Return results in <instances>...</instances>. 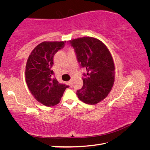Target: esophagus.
Wrapping results in <instances>:
<instances>
[{"mask_svg": "<svg viewBox=\"0 0 150 150\" xmlns=\"http://www.w3.org/2000/svg\"><path fill=\"white\" fill-rule=\"evenodd\" d=\"M69 85H70V87H72V80H71V81H69Z\"/></svg>", "mask_w": 150, "mask_h": 150, "instance_id": "obj_1", "label": "esophagus"}]
</instances>
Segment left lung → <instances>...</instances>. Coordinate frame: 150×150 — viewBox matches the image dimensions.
Masks as SVG:
<instances>
[{
	"label": "left lung",
	"instance_id": "left-lung-1",
	"mask_svg": "<svg viewBox=\"0 0 150 150\" xmlns=\"http://www.w3.org/2000/svg\"><path fill=\"white\" fill-rule=\"evenodd\" d=\"M74 48L81 67L86 73L83 86L77 91L79 100L88 105H95L105 99L115 82V63L110 51L100 40L83 37L69 40Z\"/></svg>",
	"mask_w": 150,
	"mask_h": 150
}]
</instances>
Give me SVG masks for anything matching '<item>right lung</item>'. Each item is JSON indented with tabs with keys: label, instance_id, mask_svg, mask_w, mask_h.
Listing matches in <instances>:
<instances>
[{
	"label": "right lung",
	"instance_id": "add662e5",
	"mask_svg": "<svg viewBox=\"0 0 150 150\" xmlns=\"http://www.w3.org/2000/svg\"><path fill=\"white\" fill-rule=\"evenodd\" d=\"M66 41L43 42L32 50L27 60L25 71L26 82L35 100L46 106L60 102L69 86L61 84L52 70L53 59L58 50L64 47Z\"/></svg>",
	"mask_w": 150,
	"mask_h": 150
}]
</instances>
